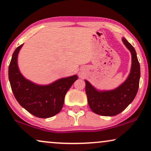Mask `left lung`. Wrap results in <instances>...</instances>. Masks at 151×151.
Masks as SVG:
<instances>
[{
	"mask_svg": "<svg viewBox=\"0 0 151 151\" xmlns=\"http://www.w3.org/2000/svg\"><path fill=\"white\" fill-rule=\"evenodd\" d=\"M122 40L131 53V71L125 81L114 89L100 90L84 80L88 106L93 112L103 116H115L123 111L133 102L139 88L140 65L135 49L125 38Z\"/></svg>",
	"mask_w": 151,
	"mask_h": 151,
	"instance_id": "left-lung-1",
	"label": "left lung"
}]
</instances>
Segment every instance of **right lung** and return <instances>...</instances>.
<instances>
[{"mask_svg": "<svg viewBox=\"0 0 151 151\" xmlns=\"http://www.w3.org/2000/svg\"><path fill=\"white\" fill-rule=\"evenodd\" d=\"M23 44L15 49L9 66V80L16 100L22 108L40 118H48L61 111L68 90L78 76L62 78L49 84H38L24 78L18 65V53Z\"/></svg>", "mask_w": 151, "mask_h": 151, "instance_id": "obj_1", "label": "right lung"}]
</instances>
